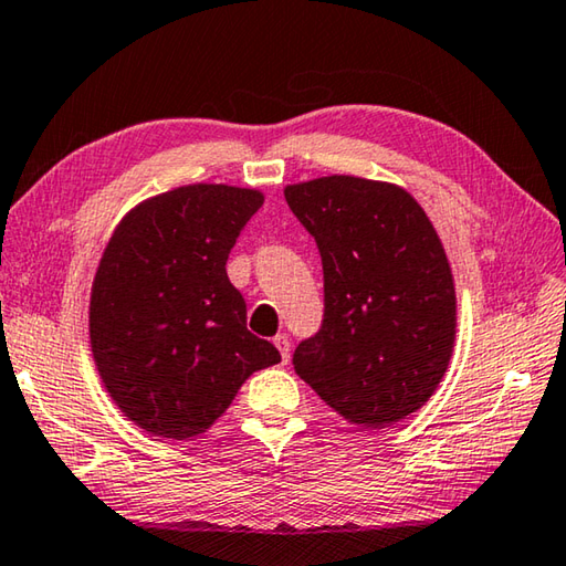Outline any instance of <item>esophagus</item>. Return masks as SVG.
Listing matches in <instances>:
<instances>
[{
    "mask_svg": "<svg viewBox=\"0 0 566 566\" xmlns=\"http://www.w3.org/2000/svg\"><path fill=\"white\" fill-rule=\"evenodd\" d=\"M273 343H275V348L281 350V358H283V363H289V360H291V340H289V335H285V333L275 335Z\"/></svg>",
    "mask_w": 566,
    "mask_h": 566,
    "instance_id": "esophagus-1",
    "label": "esophagus"
}]
</instances>
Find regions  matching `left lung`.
I'll return each instance as SVG.
<instances>
[{
	"mask_svg": "<svg viewBox=\"0 0 566 566\" xmlns=\"http://www.w3.org/2000/svg\"><path fill=\"white\" fill-rule=\"evenodd\" d=\"M323 263V323L293 368L363 428H390L438 388L454 343V285L430 218L398 186L353 176L285 188Z\"/></svg>",
	"mask_w": 566,
	"mask_h": 566,
	"instance_id": "8db88e82",
	"label": "left lung"
}]
</instances>
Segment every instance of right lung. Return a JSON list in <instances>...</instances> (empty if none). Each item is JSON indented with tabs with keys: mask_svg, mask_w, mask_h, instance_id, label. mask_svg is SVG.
I'll use <instances>...</instances> for the list:
<instances>
[{
	"mask_svg": "<svg viewBox=\"0 0 566 566\" xmlns=\"http://www.w3.org/2000/svg\"><path fill=\"white\" fill-rule=\"evenodd\" d=\"M263 206L251 188L193 184L136 206L94 277L88 333L128 420L186 440L221 418L255 370L281 363L245 325L226 261Z\"/></svg>",
	"mask_w": 566,
	"mask_h": 566,
	"instance_id": "1",
	"label": "right lung"
}]
</instances>
